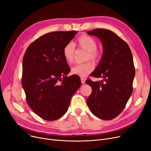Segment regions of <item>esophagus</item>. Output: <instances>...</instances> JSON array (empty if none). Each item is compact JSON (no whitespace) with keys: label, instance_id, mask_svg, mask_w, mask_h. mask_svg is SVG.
<instances>
[{"label":"esophagus","instance_id":"obj_1","mask_svg":"<svg viewBox=\"0 0 151 151\" xmlns=\"http://www.w3.org/2000/svg\"><path fill=\"white\" fill-rule=\"evenodd\" d=\"M81 81L82 84H84L85 81H86V78H84V77H81Z\"/></svg>","mask_w":151,"mask_h":151}]
</instances>
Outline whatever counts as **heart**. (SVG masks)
Segmentation results:
<instances>
[{
	"label": "heart",
	"instance_id": "obj_1",
	"mask_svg": "<svg viewBox=\"0 0 151 151\" xmlns=\"http://www.w3.org/2000/svg\"><path fill=\"white\" fill-rule=\"evenodd\" d=\"M75 45L78 49L86 51L85 60H91L94 63L99 62L101 58V52L97 48V43L92 37L86 34L79 36L75 42ZM62 53L66 62L70 64L75 60V47L72 43H67L63 47ZM94 69L93 63L88 60L81 64H78L72 67L71 72L73 75L84 77L91 73Z\"/></svg>",
	"mask_w": 151,
	"mask_h": 151
}]
</instances>
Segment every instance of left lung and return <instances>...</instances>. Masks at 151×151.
<instances>
[{"label": "left lung", "mask_w": 151, "mask_h": 151, "mask_svg": "<svg viewBox=\"0 0 151 151\" xmlns=\"http://www.w3.org/2000/svg\"><path fill=\"white\" fill-rule=\"evenodd\" d=\"M87 33L100 38L104 47L101 60L91 73V76L104 80L86 81L93 91L87 104L95 116L111 120L122 111L133 92L135 70L132 51L127 43L111 30L99 28Z\"/></svg>", "instance_id": "obj_1"}]
</instances>
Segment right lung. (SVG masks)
Returning a JSON list of instances; mask_svg holds the SVG:
<instances>
[{"label": "right lung", "mask_w": 151, "mask_h": 151, "mask_svg": "<svg viewBox=\"0 0 151 151\" xmlns=\"http://www.w3.org/2000/svg\"><path fill=\"white\" fill-rule=\"evenodd\" d=\"M77 32L55 31L44 34L29 45L24 55L21 83L26 101L45 120L55 121L64 115L71 97L81 86L80 78L67 76L70 68L62 53L63 47Z\"/></svg>", "instance_id": "right-lung-1"}]
</instances>
